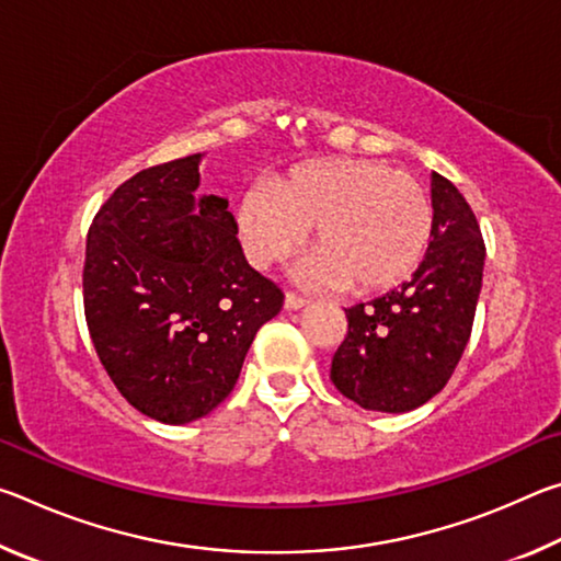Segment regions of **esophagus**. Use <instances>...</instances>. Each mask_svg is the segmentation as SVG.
<instances>
[{
  "mask_svg": "<svg viewBox=\"0 0 561 561\" xmlns=\"http://www.w3.org/2000/svg\"><path fill=\"white\" fill-rule=\"evenodd\" d=\"M309 304V299H304V297H299V294H294V291H287L284 294V309L287 311H297V309H304Z\"/></svg>",
  "mask_w": 561,
  "mask_h": 561,
  "instance_id": "obj_1",
  "label": "esophagus"
}]
</instances>
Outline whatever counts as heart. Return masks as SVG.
Listing matches in <instances>:
<instances>
[{"label": "heart", "instance_id": "1", "mask_svg": "<svg viewBox=\"0 0 561 561\" xmlns=\"http://www.w3.org/2000/svg\"><path fill=\"white\" fill-rule=\"evenodd\" d=\"M317 225L299 277L317 287L386 291L413 277L433 240L421 183L376 160H317L277 183H254L237 205V232L257 267L287 262Z\"/></svg>", "mask_w": 561, "mask_h": 561}]
</instances>
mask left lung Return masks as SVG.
<instances>
[{
	"mask_svg": "<svg viewBox=\"0 0 561 561\" xmlns=\"http://www.w3.org/2000/svg\"><path fill=\"white\" fill-rule=\"evenodd\" d=\"M433 240L411 282L344 309L348 334L331 381L366 411L408 413L443 391L468 346L485 244L450 180L431 175Z\"/></svg>",
	"mask_w": 561,
	"mask_h": 561,
	"instance_id": "8db88e82",
	"label": "left lung"
}]
</instances>
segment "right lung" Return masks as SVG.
Here are the masks:
<instances>
[{
  "label": "right lung",
  "mask_w": 561,
  "mask_h": 561,
  "mask_svg": "<svg viewBox=\"0 0 561 561\" xmlns=\"http://www.w3.org/2000/svg\"><path fill=\"white\" fill-rule=\"evenodd\" d=\"M205 153L140 170L87 237L83 307L123 398L168 425L220 405L284 294L254 272L220 195H197Z\"/></svg>",
  "instance_id": "obj_1"
}]
</instances>
